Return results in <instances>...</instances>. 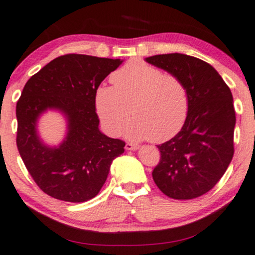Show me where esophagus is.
Returning <instances> with one entry per match:
<instances>
[{
  "instance_id": "34e87169",
  "label": "esophagus",
  "mask_w": 255,
  "mask_h": 255,
  "mask_svg": "<svg viewBox=\"0 0 255 255\" xmlns=\"http://www.w3.org/2000/svg\"><path fill=\"white\" fill-rule=\"evenodd\" d=\"M125 148H126V150H136V149L138 148V146H137V144H134V143L127 142L126 143V146H125Z\"/></svg>"
}]
</instances>
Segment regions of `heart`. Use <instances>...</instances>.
Masks as SVG:
<instances>
[{
	"instance_id": "heart-1",
	"label": "heart",
	"mask_w": 255,
	"mask_h": 255,
	"mask_svg": "<svg viewBox=\"0 0 255 255\" xmlns=\"http://www.w3.org/2000/svg\"><path fill=\"white\" fill-rule=\"evenodd\" d=\"M113 85H100L95 104L98 117L111 135H118L129 116L125 132L131 139L162 143L184 126L189 97L180 78L142 60H130L111 75Z\"/></svg>"
}]
</instances>
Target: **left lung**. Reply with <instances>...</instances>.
Returning <instances> with one entry per match:
<instances>
[{"mask_svg": "<svg viewBox=\"0 0 255 255\" xmlns=\"http://www.w3.org/2000/svg\"><path fill=\"white\" fill-rule=\"evenodd\" d=\"M145 61L175 75L188 91L189 109L181 130L157 145L160 159L152 178L174 200H191L220 181L234 157L236 112L230 88L209 63L180 53Z\"/></svg>", "mask_w": 255, "mask_h": 255, "instance_id": "1", "label": "left lung"}]
</instances>
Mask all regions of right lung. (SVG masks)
Returning <instances> with one entry per match:
<instances>
[{
	"instance_id": "add662e5",
	"label": "right lung",
	"mask_w": 255,
	"mask_h": 255,
	"mask_svg": "<svg viewBox=\"0 0 255 255\" xmlns=\"http://www.w3.org/2000/svg\"><path fill=\"white\" fill-rule=\"evenodd\" d=\"M120 59L66 54L51 61L26 82L16 105L19 155L46 194L67 202H85L98 194L124 141L100 132L95 96L100 83L120 66ZM55 108L68 119L67 137L57 148L36 135V120Z\"/></svg>"
}]
</instances>
